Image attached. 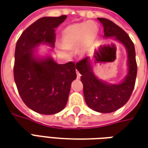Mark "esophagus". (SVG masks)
Masks as SVG:
<instances>
[{
    "mask_svg": "<svg viewBox=\"0 0 148 148\" xmlns=\"http://www.w3.org/2000/svg\"><path fill=\"white\" fill-rule=\"evenodd\" d=\"M77 78H80V77H81V74L79 73V71H77Z\"/></svg>",
    "mask_w": 148,
    "mask_h": 148,
    "instance_id": "34e87169",
    "label": "esophagus"
}]
</instances>
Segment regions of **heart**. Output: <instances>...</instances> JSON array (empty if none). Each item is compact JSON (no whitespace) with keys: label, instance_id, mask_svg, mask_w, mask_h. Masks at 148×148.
<instances>
[{"label":"heart","instance_id":"obj_1","mask_svg":"<svg viewBox=\"0 0 148 148\" xmlns=\"http://www.w3.org/2000/svg\"><path fill=\"white\" fill-rule=\"evenodd\" d=\"M99 34L97 25L92 21H85L72 24L65 27L61 33L60 45L62 53L64 50L77 49L80 56L90 53L95 48Z\"/></svg>","mask_w":148,"mask_h":148}]
</instances>
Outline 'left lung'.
I'll return each mask as SVG.
<instances>
[{"label": "left lung", "mask_w": 148, "mask_h": 148, "mask_svg": "<svg viewBox=\"0 0 148 148\" xmlns=\"http://www.w3.org/2000/svg\"><path fill=\"white\" fill-rule=\"evenodd\" d=\"M104 27V37L114 38L125 47L128 53V75L120 83L109 84L95 77L89 58L76 64L81 73L83 93L86 105L99 113H111L125 105L130 98L135 86L138 66L134 44L127 33L111 20L98 18Z\"/></svg>", "instance_id": "1"}]
</instances>
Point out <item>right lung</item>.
Segmentation results:
<instances>
[{
    "mask_svg": "<svg viewBox=\"0 0 148 148\" xmlns=\"http://www.w3.org/2000/svg\"><path fill=\"white\" fill-rule=\"evenodd\" d=\"M66 19L43 17L22 33L14 52V79L24 103L42 114H54L65 108L71 82L77 78L76 64H58L51 57L40 58L34 49L41 43L54 47L55 29Z\"/></svg>",
    "mask_w": 148,
    "mask_h": 148,
    "instance_id": "obj_1",
    "label": "right lung"
}]
</instances>
